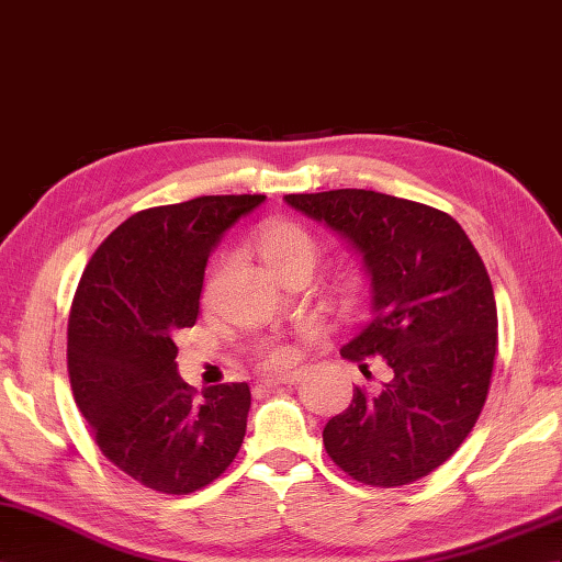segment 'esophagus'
<instances>
[{
	"mask_svg": "<svg viewBox=\"0 0 562 562\" xmlns=\"http://www.w3.org/2000/svg\"><path fill=\"white\" fill-rule=\"evenodd\" d=\"M300 381V371H291V373H281L274 378H267L265 385L274 387V385H295Z\"/></svg>",
	"mask_w": 562,
	"mask_h": 562,
	"instance_id": "34e87169",
	"label": "esophagus"
}]
</instances>
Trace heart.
Masks as SVG:
<instances>
[{"label":"heart","instance_id":"heart-1","mask_svg":"<svg viewBox=\"0 0 562 562\" xmlns=\"http://www.w3.org/2000/svg\"><path fill=\"white\" fill-rule=\"evenodd\" d=\"M257 250H260L262 260L269 265L279 279L293 274L297 269H314L322 255V246H318L316 236L293 220H274L267 222L260 234H257ZM224 274V260H217L207 271L205 279V297H212L217 293ZM357 295V283H345L342 297L350 302ZM293 361V352L283 345H267L262 350V363L269 369H281Z\"/></svg>","mask_w":562,"mask_h":562}]
</instances>
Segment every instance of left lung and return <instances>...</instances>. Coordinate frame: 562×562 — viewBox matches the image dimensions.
Returning a JSON list of instances; mask_svg holds the SVG:
<instances>
[{
	"mask_svg": "<svg viewBox=\"0 0 562 562\" xmlns=\"http://www.w3.org/2000/svg\"><path fill=\"white\" fill-rule=\"evenodd\" d=\"M283 201L326 224L361 257L371 322L342 359L383 357L392 381L324 428L333 463L371 487L430 475L461 447L487 400L496 357V302L477 250L447 212L397 195L338 189Z\"/></svg>",
	"mask_w": 562,
	"mask_h": 562,
	"instance_id": "1",
	"label": "left lung"
}]
</instances>
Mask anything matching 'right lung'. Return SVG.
Instances as JSON below:
<instances>
[{
	"mask_svg": "<svg viewBox=\"0 0 562 562\" xmlns=\"http://www.w3.org/2000/svg\"><path fill=\"white\" fill-rule=\"evenodd\" d=\"M267 195H201L136 212L89 260L68 318L75 404L101 453L144 487L189 494L244 445L250 387L195 394L175 336L199 318L207 257Z\"/></svg>",
	"mask_w": 562,
	"mask_h": 562,
	"instance_id": "add662e5",
	"label": "right lung"
}]
</instances>
